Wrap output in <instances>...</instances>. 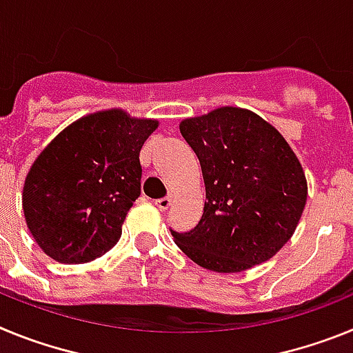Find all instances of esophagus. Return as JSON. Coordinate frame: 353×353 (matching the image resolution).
<instances>
[{"instance_id":"esophagus-1","label":"esophagus","mask_w":353,"mask_h":353,"mask_svg":"<svg viewBox=\"0 0 353 353\" xmlns=\"http://www.w3.org/2000/svg\"><path fill=\"white\" fill-rule=\"evenodd\" d=\"M171 203H173V199H171L170 196H166V198H161V199H155V207H157L159 210H168V208L171 207Z\"/></svg>"}]
</instances>
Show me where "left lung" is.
<instances>
[{"instance_id":"left-lung-1","label":"left lung","mask_w":353,"mask_h":353,"mask_svg":"<svg viewBox=\"0 0 353 353\" xmlns=\"http://www.w3.org/2000/svg\"><path fill=\"white\" fill-rule=\"evenodd\" d=\"M180 132L198 155L207 201L174 242L199 267L242 272L270 260L292 239L307 199L293 150L270 123L240 108L187 118Z\"/></svg>"}]
</instances>
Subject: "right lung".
I'll use <instances>...</instances> for the list:
<instances>
[{"label": "right lung", "mask_w": 353, "mask_h": 353, "mask_svg": "<svg viewBox=\"0 0 353 353\" xmlns=\"http://www.w3.org/2000/svg\"><path fill=\"white\" fill-rule=\"evenodd\" d=\"M155 120L111 109L81 118L42 150L24 182L23 208L31 235L60 263L102 256L141 194L143 143Z\"/></svg>", "instance_id": "right-lung-1"}]
</instances>
